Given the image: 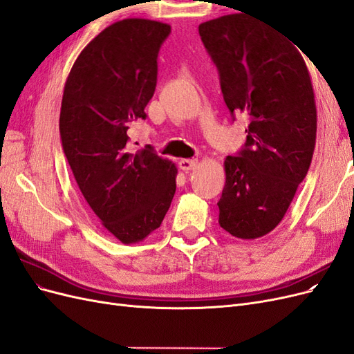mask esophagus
Wrapping results in <instances>:
<instances>
[{
    "mask_svg": "<svg viewBox=\"0 0 354 354\" xmlns=\"http://www.w3.org/2000/svg\"><path fill=\"white\" fill-rule=\"evenodd\" d=\"M198 165V160L196 159H181L178 162L180 169L183 171H190V169H195Z\"/></svg>",
    "mask_w": 354,
    "mask_h": 354,
    "instance_id": "obj_1",
    "label": "esophagus"
}]
</instances>
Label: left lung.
<instances>
[{
	"instance_id": "left-lung-1",
	"label": "left lung",
	"mask_w": 354,
	"mask_h": 354,
	"mask_svg": "<svg viewBox=\"0 0 354 354\" xmlns=\"http://www.w3.org/2000/svg\"><path fill=\"white\" fill-rule=\"evenodd\" d=\"M199 35L233 121H250L243 147L224 160L218 223L234 238H261L282 221L312 162V80L294 42L260 19L221 16L201 24Z\"/></svg>"
}]
</instances>
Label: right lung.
I'll list each match as a JSON object with an SVG mask.
<instances>
[{"instance_id":"obj_1","label":"right lung","mask_w":354,"mask_h":354,"mask_svg":"<svg viewBox=\"0 0 354 354\" xmlns=\"http://www.w3.org/2000/svg\"><path fill=\"white\" fill-rule=\"evenodd\" d=\"M169 32L147 19L108 26L81 51L63 90V152L90 208L122 243L158 229L176 194V165L151 145L137 152L128 146L130 124L146 120Z\"/></svg>"}]
</instances>
